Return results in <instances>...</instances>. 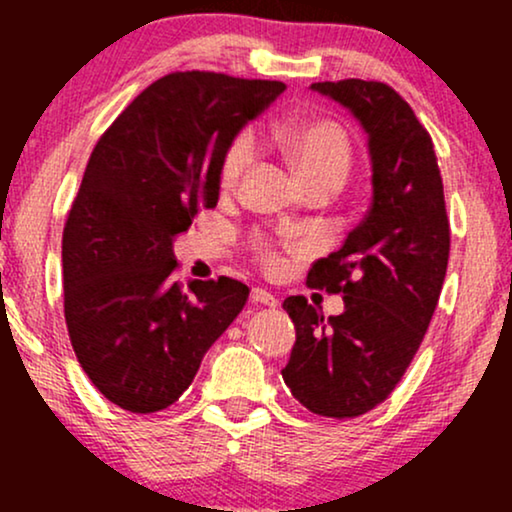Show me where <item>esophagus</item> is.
<instances>
[{
	"mask_svg": "<svg viewBox=\"0 0 512 512\" xmlns=\"http://www.w3.org/2000/svg\"><path fill=\"white\" fill-rule=\"evenodd\" d=\"M250 301L257 303V305H267V308H274L276 303V296L274 293H269L267 289H260V286H255V289L250 291Z\"/></svg>",
	"mask_w": 512,
	"mask_h": 512,
	"instance_id": "34e87169",
	"label": "esophagus"
}]
</instances>
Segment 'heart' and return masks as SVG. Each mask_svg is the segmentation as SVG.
Wrapping results in <instances>:
<instances>
[{
	"mask_svg": "<svg viewBox=\"0 0 512 512\" xmlns=\"http://www.w3.org/2000/svg\"><path fill=\"white\" fill-rule=\"evenodd\" d=\"M279 144L286 151L289 161L296 168L298 178L303 180L305 187L320 185V182H332V185H342L349 175L351 168V146L346 134L337 125L325 120H310V122H291V125L281 127ZM255 137L252 132H240L228 146L226 156H223L221 180L223 187H236L240 178L248 173V168L255 161ZM260 255L267 264H274L276 257L272 250L262 248Z\"/></svg>",
	"mask_w": 512,
	"mask_h": 512,
	"instance_id": "1",
	"label": "heart"
}]
</instances>
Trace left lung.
<instances>
[{
  "instance_id": "8db88e82",
  "label": "left lung",
  "mask_w": 512,
  "mask_h": 512,
  "mask_svg": "<svg viewBox=\"0 0 512 512\" xmlns=\"http://www.w3.org/2000/svg\"><path fill=\"white\" fill-rule=\"evenodd\" d=\"M310 88L366 132L373 199L342 248L308 272V286L342 293L344 313L325 317L303 296L284 301L296 344L281 375L308 411L354 419L385 402L424 342L448 269L450 223L431 137L397 91L363 79Z\"/></svg>"
}]
</instances>
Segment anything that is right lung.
Masks as SVG:
<instances>
[{
    "label": "right lung",
    "instance_id": "right-lung-1",
    "mask_svg": "<svg viewBox=\"0 0 512 512\" xmlns=\"http://www.w3.org/2000/svg\"><path fill=\"white\" fill-rule=\"evenodd\" d=\"M281 81L175 72L144 88L98 139L62 236L64 320L81 368L117 407L178 402L248 286L173 279V240L219 202L238 132Z\"/></svg>",
    "mask_w": 512,
    "mask_h": 512
}]
</instances>
